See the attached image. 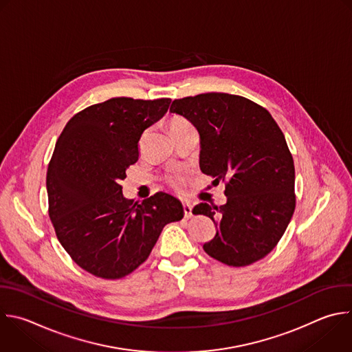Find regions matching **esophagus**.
<instances>
[{
    "label": "esophagus",
    "instance_id": "esophagus-1",
    "mask_svg": "<svg viewBox=\"0 0 352 352\" xmlns=\"http://www.w3.org/2000/svg\"><path fill=\"white\" fill-rule=\"evenodd\" d=\"M192 204L190 203H185L184 204V215H185V218H190L192 215H193V212H192Z\"/></svg>",
    "mask_w": 352,
    "mask_h": 352
}]
</instances>
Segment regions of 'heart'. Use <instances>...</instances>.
<instances>
[{
  "mask_svg": "<svg viewBox=\"0 0 352 352\" xmlns=\"http://www.w3.org/2000/svg\"><path fill=\"white\" fill-rule=\"evenodd\" d=\"M190 124L186 122V120H184V119H174L173 122H171V131H174V130H177V129H184V127H189ZM173 184H174V186H177V188H179L181 186V179L179 178H174L173 179Z\"/></svg>",
  "mask_w": 352,
  "mask_h": 352,
  "instance_id": "obj_1",
  "label": "heart"
}]
</instances>
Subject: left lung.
Masks as SVG:
<instances>
[{"instance_id": "1", "label": "left lung", "mask_w": 352, "mask_h": 352, "mask_svg": "<svg viewBox=\"0 0 352 352\" xmlns=\"http://www.w3.org/2000/svg\"><path fill=\"white\" fill-rule=\"evenodd\" d=\"M170 111L197 130L200 170L226 182L225 204L193 208L217 228L204 252L230 267L264 258L296 207L294 162L276 122L257 103L222 92L175 99Z\"/></svg>"}]
</instances>
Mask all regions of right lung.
<instances>
[{"label":"right lung","instance_id":"obj_1","mask_svg":"<svg viewBox=\"0 0 352 352\" xmlns=\"http://www.w3.org/2000/svg\"><path fill=\"white\" fill-rule=\"evenodd\" d=\"M171 99L111 98L73 116L47 171L50 218L56 236L87 272L119 279L151 254L163 228L184 217L182 203L159 192L141 203L123 196L122 179L138 160L142 133Z\"/></svg>","mask_w":352,"mask_h":352}]
</instances>
